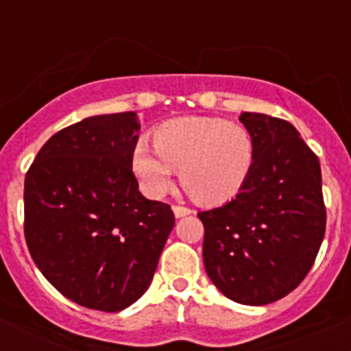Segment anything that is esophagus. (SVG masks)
<instances>
[{
    "label": "esophagus",
    "instance_id": "esophagus-1",
    "mask_svg": "<svg viewBox=\"0 0 351 351\" xmlns=\"http://www.w3.org/2000/svg\"><path fill=\"white\" fill-rule=\"evenodd\" d=\"M173 211H175V217H178V219L191 213V209L186 208V206H180V204H175V206H173Z\"/></svg>",
    "mask_w": 351,
    "mask_h": 351
}]
</instances>
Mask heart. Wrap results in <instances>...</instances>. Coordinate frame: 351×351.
Masks as SVG:
<instances>
[{
  "label": "heart",
  "mask_w": 351,
  "mask_h": 351,
  "mask_svg": "<svg viewBox=\"0 0 351 351\" xmlns=\"http://www.w3.org/2000/svg\"><path fill=\"white\" fill-rule=\"evenodd\" d=\"M132 147V169L143 191L162 197L169 191L175 169L184 189L202 204L230 202L250 178L256 158L253 132L220 118L187 117L165 121Z\"/></svg>",
  "instance_id": "heart-1"
}]
</instances>
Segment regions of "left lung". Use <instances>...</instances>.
<instances>
[{"mask_svg": "<svg viewBox=\"0 0 351 351\" xmlns=\"http://www.w3.org/2000/svg\"><path fill=\"white\" fill-rule=\"evenodd\" d=\"M255 136L250 178L222 208L200 211L208 277L240 304L262 306L299 286L326 231L321 164L289 121L242 112Z\"/></svg>", "mask_w": 351, "mask_h": 351, "instance_id": "8db88e82", "label": "left lung"}]
</instances>
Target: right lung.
<instances>
[{
  "instance_id": "obj_1",
  "label": "right lung",
  "mask_w": 351,
  "mask_h": 351,
  "mask_svg": "<svg viewBox=\"0 0 351 351\" xmlns=\"http://www.w3.org/2000/svg\"><path fill=\"white\" fill-rule=\"evenodd\" d=\"M132 111L65 127L25 175V240L43 277L90 310L136 302L175 226L169 204L147 200L132 173Z\"/></svg>"
}]
</instances>
